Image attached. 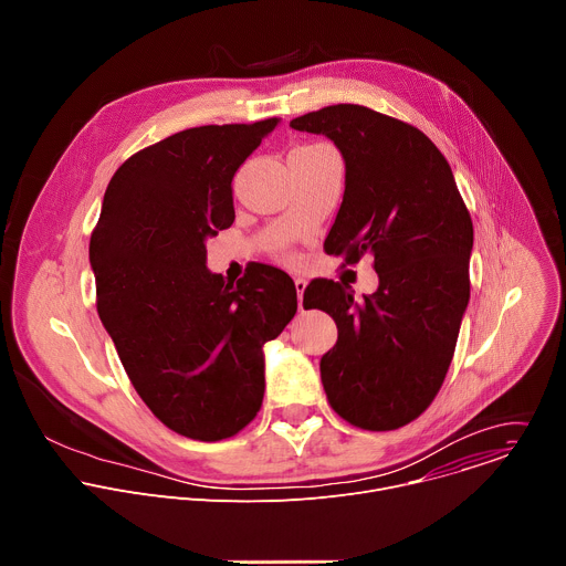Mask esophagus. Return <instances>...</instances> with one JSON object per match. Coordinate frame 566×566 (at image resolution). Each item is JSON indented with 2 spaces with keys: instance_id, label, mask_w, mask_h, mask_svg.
<instances>
[{
  "instance_id": "obj_1",
  "label": "esophagus",
  "mask_w": 566,
  "mask_h": 566,
  "mask_svg": "<svg viewBox=\"0 0 566 566\" xmlns=\"http://www.w3.org/2000/svg\"><path fill=\"white\" fill-rule=\"evenodd\" d=\"M304 289H306V280L297 277V280H295V291H297V306H300V311H302V295H304Z\"/></svg>"
}]
</instances>
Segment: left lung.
<instances>
[{
  "label": "left lung",
  "mask_w": 566,
  "mask_h": 566,
  "mask_svg": "<svg viewBox=\"0 0 566 566\" xmlns=\"http://www.w3.org/2000/svg\"><path fill=\"white\" fill-rule=\"evenodd\" d=\"M325 134L345 158V195L325 251L374 258L378 289L313 280L304 308L327 311L338 343L319 360L329 406L347 423L398 430L439 394L470 300L472 219L439 147L415 125L363 105H332L291 120ZM343 264V266H345Z\"/></svg>",
  "instance_id": "obj_1"
}]
</instances>
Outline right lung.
Listing matches in <instances>:
<instances>
[{"label": "right lung", "instance_id": "add662e5", "mask_svg": "<svg viewBox=\"0 0 566 566\" xmlns=\"http://www.w3.org/2000/svg\"><path fill=\"white\" fill-rule=\"evenodd\" d=\"M275 125H203L132 154L92 232L96 306L118 358L151 415L195 441L258 417L262 347L297 308L280 269L260 264L234 286L206 269V239L234 221V172Z\"/></svg>", "mask_w": 566, "mask_h": 566}]
</instances>
